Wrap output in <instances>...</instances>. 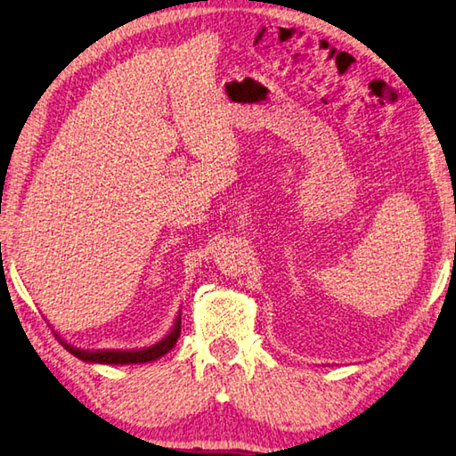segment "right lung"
Wrapping results in <instances>:
<instances>
[{"mask_svg": "<svg viewBox=\"0 0 456 456\" xmlns=\"http://www.w3.org/2000/svg\"><path fill=\"white\" fill-rule=\"evenodd\" d=\"M182 313L175 316V322L170 329V332L166 337L156 342L151 346H143V348H135V350H82L68 345L66 340H60L66 350H69L71 354L77 356L79 361L84 362H95V364H143V362H151L158 361L159 356H164L170 353V350L175 346V342L180 338V324H182Z\"/></svg>", "mask_w": 456, "mask_h": 456, "instance_id": "1", "label": "right lung"}]
</instances>
